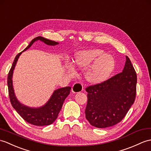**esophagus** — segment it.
Returning a JSON list of instances; mask_svg holds the SVG:
<instances>
[{
  "instance_id": "esophagus-1",
  "label": "esophagus",
  "mask_w": 151,
  "mask_h": 151,
  "mask_svg": "<svg viewBox=\"0 0 151 151\" xmlns=\"http://www.w3.org/2000/svg\"><path fill=\"white\" fill-rule=\"evenodd\" d=\"M71 91L73 93H78L82 92L83 91L82 84H81L80 83H78V82L75 83L74 85L73 86Z\"/></svg>"
}]
</instances>
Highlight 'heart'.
I'll use <instances>...</instances> for the list:
<instances>
[{
	"label": "heart",
	"instance_id": "b5f03b06",
	"mask_svg": "<svg viewBox=\"0 0 151 151\" xmlns=\"http://www.w3.org/2000/svg\"><path fill=\"white\" fill-rule=\"evenodd\" d=\"M65 67L69 74H74L75 67L83 68L86 81L93 85H99L109 78L115 68V60L110 54L100 49L91 48L75 52L72 64L66 62Z\"/></svg>",
	"mask_w": 151,
	"mask_h": 151
}]
</instances>
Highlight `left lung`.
Returning <instances> with one entry per match:
<instances>
[{
    "label": "left lung",
    "instance_id": "left-lung-1",
    "mask_svg": "<svg viewBox=\"0 0 151 151\" xmlns=\"http://www.w3.org/2000/svg\"><path fill=\"white\" fill-rule=\"evenodd\" d=\"M123 71L99 85L87 87L86 118L97 128L119 123L134 104L137 76L130 59L126 56Z\"/></svg>",
    "mask_w": 151,
    "mask_h": 151
}]
</instances>
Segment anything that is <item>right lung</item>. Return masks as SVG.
Listing matches in <instances>:
<instances>
[{
    "label": "right lung",
    "instance_id": "right-lung-1",
    "mask_svg": "<svg viewBox=\"0 0 151 151\" xmlns=\"http://www.w3.org/2000/svg\"><path fill=\"white\" fill-rule=\"evenodd\" d=\"M41 41L44 44L51 46L59 44L57 42L47 39L42 37H37L30 42L29 45L16 56L12 64V68L8 76V86L10 101L21 117L28 123L37 126L51 125L57 118L65 99L70 93L71 87L68 86L55 90L50 99L43 106L38 107H31L22 104L17 99L13 85V75L17 61L22 52L28 50L32 44L37 41Z\"/></svg>",
    "mask_w": 151,
    "mask_h": 151
}]
</instances>
